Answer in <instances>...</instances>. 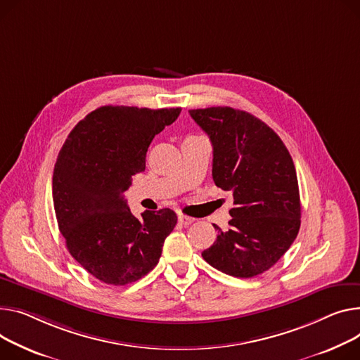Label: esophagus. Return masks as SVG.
I'll list each match as a JSON object with an SVG mask.
<instances>
[{
  "mask_svg": "<svg viewBox=\"0 0 360 360\" xmlns=\"http://www.w3.org/2000/svg\"><path fill=\"white\" fill-rule=\"evenodd\" d=\"M178 221H179L181 224H184V226H189L191 223L195 221V219L188 217V215H184V214H179V215H178Z\"/></svg>",
  "mask_w": 360,
  "mask_h": 360,
  "instance_id": "obj_1",
  "label": "esophagus"
}]
</instances>
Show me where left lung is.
<instances>
[{
    "mask_svg": "<svg viewBox=\"0 0 360 360\" xmlns=\"http://www.w3.org/2000/svg\"><path fill=\"white\" fill-rule=\"evenodd\" d=\"M212 145V179L233 193L227 231L219 230L205 262L236 278L271 269L301 226L295 166L279 136L255 115L231 107L189 110Z\"/></svg>",
    "mask_w": 360,
    "mask_h": 360,
    "instance_id": "1",
    "label": "left lung"
}]
</instances>
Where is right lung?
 Returning <instances> with one entry per match:
<instances>
[{"label":"right lung","mask_w":360,"mask_h":360,"mask_svg":"<svg viewBox=\"0 0 360 360\" xmlns=\"http://www.w3.org/2000/svg\"><path fill=\"white\" fill-rule=\"evenodd\" d=\"M181 108L104 105L89 112L63 143L53 171V207L66 248L92 276L127 285L159 262L175 211L131 214L123 193L146 167L153 137Z\"/></svg>","instance_id":"right-lung-1"}]
</instances>
